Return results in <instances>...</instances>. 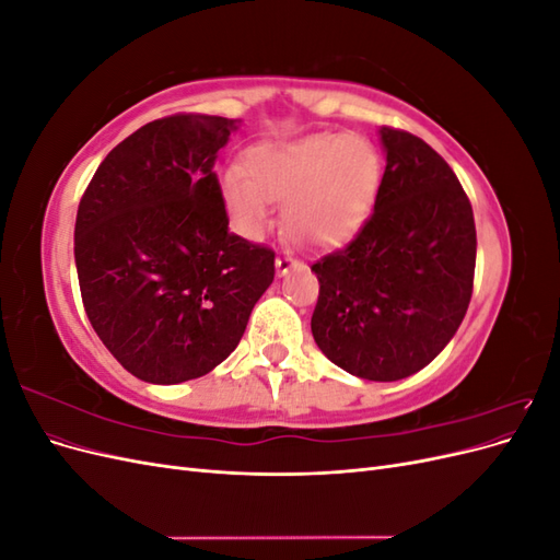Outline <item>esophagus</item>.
Returning a JSON list of instances; mask_svg holds the SVG:
<instances>
[{"instance_id": "obj_1", "label": "esophagus", "mask_w": 560, "mask_h": 560, "mask_svg": "<svg viewBox=\"0 0 560 560\" xmlns=\"http://www.w3.org/2000/svg\"><path fill=\"white\" fill-rule=\"evenodd\" d=\"M294 266H299V259L294 257L292 252H280V254H278V259H276V268H278V273H280V276H284L287 270L294 268Z\"/></svg>"}]
</instances>
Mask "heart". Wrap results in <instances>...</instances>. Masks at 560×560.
Returning <instances> with one entry per match:
<instances>
[{"instance_id":"obj_1","label":"heart","mask_w":560,"mask_h":560,"mask_svg":"<svg viewBox=\"0 0 560 560\" xmlns=\"http://www.w3.org/2000/svg\"><path fill=\"white\" fill-rule=\"evenodd\" d=\"M381 156L354 135H315L247 151L245 175L229 171L222 196L235 229L257 238L284 198V229L301 245H336L358 231L376 202Z\"/></svg>"}]
</instances>
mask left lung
I'll return each mask as SVG.
<instances>
[{
	"mask_svg": "<svg viewBox=\"0 0 560 560\" xmlns=\"http://www.w3.org/2000/svg\"><path fill=\"white\" fill-rule=\"evenodd\" d=\"M387 165L374 212L311 270L317 348L348 374L399 381L446 348L467 313L477 226L451 165L416 135L381 128Z\"/></svg>",
	"mask_w": 560,
	"mask_h": 560,
	"instance_id": "obj_1",
	"label": "left lung"
}]
</instances>
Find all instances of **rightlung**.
<instances>
[{
    "label": "right lung",
    "instance_id": "obj_1",
    "mask_svg": "<svg viewBox=\"0 0 560 560\" xmlns=\"http://www.w3.org/2000/svg\"><path fill=\"white\" fill-rule=\"evenodd\" d=\"M235 124L173 114L116 144L81 196L74 259L100 341L132 376L200 378L241 343L276 252L229 231L217 151Z\"/></svg>",
    "mask_w": 560,
    "mask_h": 560
}]
</instances>
